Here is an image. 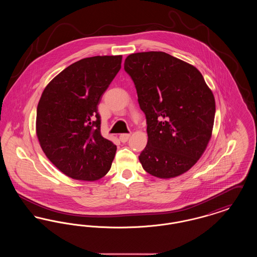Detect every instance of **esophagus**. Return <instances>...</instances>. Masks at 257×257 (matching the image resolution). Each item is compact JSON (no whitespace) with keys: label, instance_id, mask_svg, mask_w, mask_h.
I'll list each match as a JSON object with an SVG mask.
<instances>
[{"label":"esophagus","instance_id":"1","mask_svg":"<svg viewBox=\"0 0 257 257\" xmlns=\"http://www.w3.org/2000/svg\"><path fill=\"white\" fill-rule=\"evenodd\" d=\"M130 138V134H121L119 136V140L121 141V143H126Z\"/></svg>","mask_w":257,"mask_h":257}]
</instances>
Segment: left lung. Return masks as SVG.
I'll list each match as a JSON object with an SVG mask.
<instances>
[{
  "label": "left lung",
  "mask_w": 257,
  "mask_h": 257,
  "mask_svg": "<svg viewBox=\"0 0 257 257\" xmlns=\"http://www.w3.org/2000/svg\"><path fill=\"white\" fill-rule=\"evenodd\" d=\"M124 69L147 116V145L139 157L144 170L162 179L183 174L202 156L212 137V90L196 67L165 52L131 54Z\"/></svg>",
  "instance_id": "1"
}]
</instances>
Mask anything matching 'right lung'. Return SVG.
<instances>
[{"label": "right lung", "instance_id": "1", "mask_svg": "<svg viewBox=\"0 0 257 257\" xmlns=\"http://www.w3.org/2000/svg\"><path fill=\"white\" fill-rule=\"evenodd\" d=\"M122 56L76 61L44 88L36 131L50 162L66 176L95 181L110 171L116 147L100 132L98 104L121 68Z\"/></svg>", "mask_w": 257, "mask_h": 257}]
</instances>
